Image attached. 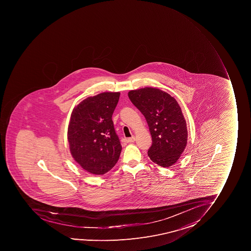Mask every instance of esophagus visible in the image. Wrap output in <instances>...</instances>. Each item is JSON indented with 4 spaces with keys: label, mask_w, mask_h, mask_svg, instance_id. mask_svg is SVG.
I'll use <instances>...</instances> for the list:
<instances>
[{
    "label": "esophagus",
    "mask_w": 251,
    "mask_h": 251,
    "mask_svg": "<svg viewBox=\"0 0 251 251\" xmlns=\"http://www.w3.org/2000/svg\"><path fill=\"white\" fill-rule=\"evenodd\" d=\"M127 142H130V143H132V142H135V137H130L127 140Z\"/></svg>",
    "instance_id": "34e87169"
}]
</instances>
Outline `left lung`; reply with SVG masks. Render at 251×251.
I'll return each instance as SVG.
<instances>
[{
  "label": "left lung",
  "mask_w": 251,
  "mask_h": 251,
  "mask_svg": "<svg viewBox=\"0 0 251 251\" xmlns=\"http://www.w3.org/2000/svg\"><path fill=\"white\" fill-rule=\"evenodd\" d=\"M132 104L147 119L152 137L148 156L164 168L174 165L187 144V127L181 107L169 93L154 87L128 92Z\"/></svg>",
  "instance_id": "8db88e82"
}]
</instances>
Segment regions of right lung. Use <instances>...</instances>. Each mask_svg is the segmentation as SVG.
I'll use <instances>...</instances> for the list:
<instances>
[{
    "label": "right lung",
    "mask_w": 251,
    "mask_h": 251,
    "mask_svg": "<svg viewBox=\"0 0 251 251\" xmlns=\"http://www.w3.org/2000/svg\"><path fill=\"white\" fill-rule=\"evenodd\" d=\"M120 92H102L80 102L73 109L68 142L73 158L85 171L103 175L116 164L122 147L112 114Z\"/></svg>",
    "instance_id": "add662e5"
}]
</instances>
